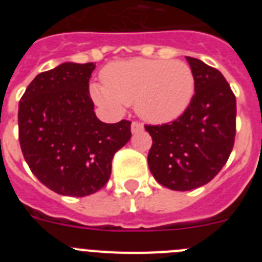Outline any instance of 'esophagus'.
<instances>
[{
  "label": "esophagus",
  "instance_id": "esophagus-1",
  "mask_svg": "<svg viewBox=\"0 0 262 262\" xmlns=\"http://www.w3.org/2000/svg\"><path fill=\"white\" fill-rule=\"evenodd\" d=\"M144 127H143L142 123H139V122H133L131 124V133L133 134H138V133H142Z\"/></svg>",
  "mask_w": 262,
  "mask_h": 262
}]
</instances>
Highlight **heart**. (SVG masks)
Here are the masks:
<instances>
[{"label":"heart","mask_w":262,"mask_h":262,"mask_svg":"<svg viewBox=\"0 0 262 262\" xmlns=\"http://www.w3.org/2000/svg\"><path fill=\"white\" fill-rule=\"evenodd\" d=\"M103 85L90 94L98 105L123 111L134 105L138 115L152 124L169 123L184 114L194 96L191 68L180 60L131 59L111 62L102 71Z\"/></svg>","instance_id":"b5f03b06"}]
</instances>
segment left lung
Here are the masks:
<instances>
[{
    "label": "left lung",
    "mask_w": 262,
    "mask_h": 262,
    "mask_svg": "<svg viewBox=\"0 0 262 262\" xmlns=\"http://www.w3.org/2000/svg\"><path fill=\"white\" fill-rule=\"evenodd\" d=\"M195 88L184 114L161 126H145L152 136L148 166L163 186L193 190L219 173L232 151L236 98L221 72L186 56Z\"/></svg>",
    "instance_id": "8db88e82"
}]
</instances>
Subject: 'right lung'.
<instances>
[{"label":"right lung","mask_w":262,"mask_h":262,"mask_svg":"<svg viewBox=\"0 0 262 262\" xmlns=\"http://www.w3.org/2000/svg\"><path fill=\"white\" fill-rule=\"evenodd\" d=\"M93 62H62L39 73L20 98L19 144L31 172L55 193L86 196L102 189L131 122L103 123L89 96Z\"/></svg>","instance_id":"right-lung-1"}]
</instances>
